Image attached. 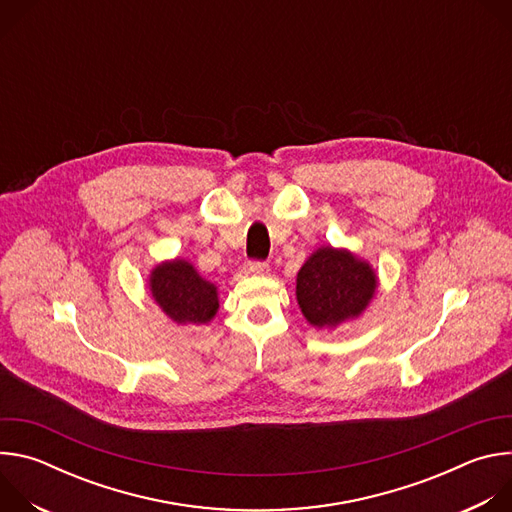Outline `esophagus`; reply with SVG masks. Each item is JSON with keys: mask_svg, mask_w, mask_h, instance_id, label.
<instances>
[{"mask_svg": "<svg viewBox=\"0 0 512 512\" xmlns=\"http://www.w3.org/2000/svg\"><path fill=\"white\" fill-rule=\"evenodd\" d=\"M245 271L249 275H267L269 273V265L263 261H251L245 265Z\"/></svg>", "mask_w": 512, "mask_h": 512, "instance_id": "34e87169", "label": "esophagus"}]
</instances>
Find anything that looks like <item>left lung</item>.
<instances>
[{"mask_svg": "<svg viewBox=\"0 0 512 512\" xmlns=\"http://www.w3.org/2000/svg\"><path fill=\"white\" fill-rule=\"evenodd\" d=\"M379 287L369 261L348 249L318 247L296 277V298L310 326L332 330L356 320L373 302Z\"/></svg>", "mask_w": 512, "mask_h": 512, "instance_id": "left-lung-1", "label": "left lung"}]
</instances>
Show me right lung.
Segmentation results:
<instances>
[{
	"label": "right lung",
	"mask_w": 512,
	"mask_h": 512,
	"mask_svg": "<svg viewBox=\"0 0 512 512\" xmlns=\"http://www.w3.org/2000/svg\"><path fill=\"white\" fill-rule=\"evenodd\" d=\"M150 294L178 326L208 324L218 312V287L186 259H168L150 271Z\"/></svg>",
	"instance_id": "obj_1"
}]
</instances>
